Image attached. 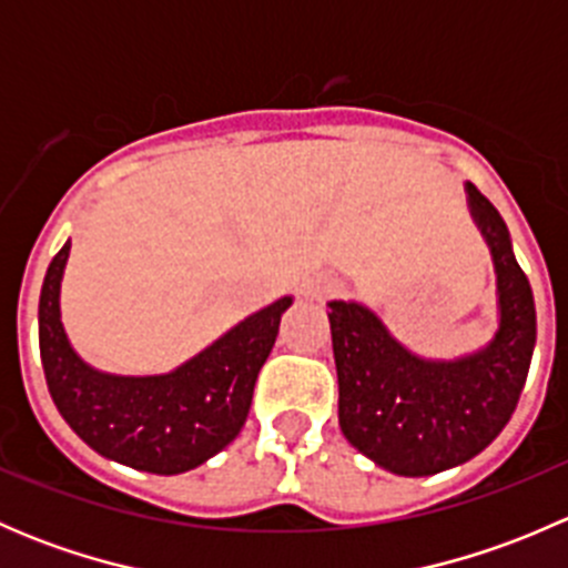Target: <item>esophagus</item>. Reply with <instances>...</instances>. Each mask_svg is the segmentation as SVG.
I'll list each match as a JSON object with an SVG mask.
<instances>
[{"instance_id": "34e87169", "label": "esophagus", "mask_w": 568, "mask_h": 568, "mask_svg": "<svg viewBox=\"0 0 568 568\" xmlns=\"http://www.w3.org/2000/svg\"><path fill=\"white\" fill-rule=\"evenodd\" d=\"M337 291H341V283H337L335 277H329V274H318V277L307 280L302 294H305V300H324V296L337 294Z\"/></svg>"}]
</instances>
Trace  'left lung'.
Returning <instances> with one entry per match:
<instances>
[{"mask_svg":"<svg viewBox=\"0 0 568 568\" xmlns=\"http://www.w3.org/2000/svg\"><path fill=\"white\" fill-rule=\"evenodd\" d=\"M497 277V329L486 346L428 359L395 341L359 302H329L337 368V420L354 448L406 478L459 467L511 420L536 348V305L495 205L464 183Z\"/></svg>","mask_w":568,"mask_h":568,"instance_id":"obj_1","label":"left lung"}]
</instances>
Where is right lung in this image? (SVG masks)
Segmentation results:
<instances>
[{"label":"right lung","instance_id":"add662e5","mask_svg":"<svg viewBox=\"0 0 568 568\" xmlns=\"http://www.w3.org/2000/svg\"><path fill=\"white\" fill-rule=\"evenodd\" d=\"M71 242L49 263L38 305L45 385L68 426L104 459L178 475L233 443L250 415L255 379L294 296L272 302L168 374L120 376L84 363L62 326L60 285Z\"/></svg>","mask_w":568,"mask_h":568}]
</instances>
